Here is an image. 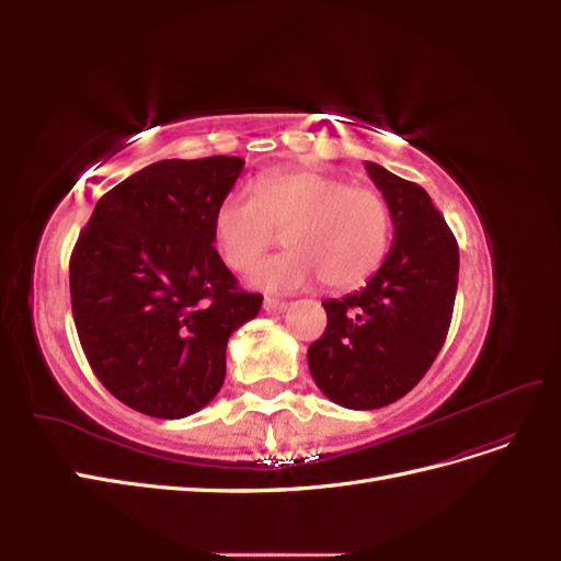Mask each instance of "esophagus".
I'll return each instance as SVG.
<instances>
[{"label":"esophagus","mask_w":561,"mask_h":561,"mask_svg":"<svg viewBox=\"0 0 561 561\" xmlns=\"http://www.w3.org/2000/svg\"><path fill=\"white\" fill-rule=\"evenodd\" d=\"M285 309H287V301H283V299H274V297L264 299V311L266 313H283Z\"/></svg>","instance_id":"1"}]
</instances>
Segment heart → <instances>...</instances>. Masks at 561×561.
Listing matches in <instances>:
<instances>
[{
  "instance_id": "1",
  "label": "heart",
  "mask_w": 561,
  "mask_h": 561,
  "mask_svg": "<svg viewBox=\"0 0 561 561\" xmlns=\"http://www.w3.org/2000/svg\"><path fill=\"white\" fill-rule=\"evenodd\" d=\"M278 231L290 252L262 262L254 283L290 293L320 278L342 293L367 283L383 264L390 213L379 192L313 168L268 171L254 190L229 194L215 210V243L233 271L252 268L276 245Z\"/></svg>"
}]
</instances>
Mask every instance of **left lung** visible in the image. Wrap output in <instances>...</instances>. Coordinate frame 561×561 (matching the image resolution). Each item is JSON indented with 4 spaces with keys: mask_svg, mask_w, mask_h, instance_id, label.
Wrapping results in <instances>:
<instances>
[{
    "mask_svg": "<svg viewBox=\"0 0 561 561\" xmlns=\"http://www.w3.org/2000/svg\"><path fill=\"white\" fill-rule=\"evenodd\" d=\"M393 219V245L360 293L322 301L309 346L316 386L348 410H379L423 379L443 348L458 285V243L428 192L365 163Z\"/></svg>",
    "mask_w": 561,
    "mask_h": 561,
    "instance_id": "8db88e82",
    "label": "left lung"
}]
</instances>
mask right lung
I'll return each mask as SVG.
<instances>
[{
    "mask_svg": "<svg viewBox=\"0 0 561 561\" xmlns=\"http://www.w3.org/2000/svg\"><path fill=\"white\" fill-rule=\"evenodd\" d=\"M239 157L157 161L110 190L70 257L72 316L95 377L130 410L182 419L227 375V342L262 309L215 250Z\"/></svg>",
    "mask_w": 561,
    "mask_h": 561,
    "instance_id": "1",
    "label": "right lung"
}]
</instances>
